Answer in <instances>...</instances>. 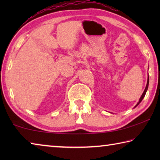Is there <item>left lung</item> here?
I'll list each match as a JSON object with an SVG mask.
<instances>
[{
  "instance_id": "left-lung-1",
  "label": "left lung",
  "mask_w": 160,
  "mask_h": 160,
  "mask_svg": "<svg viewBox=\"0 0 160 160\" xmlns=\"http://www.w3.org/2000/svg\"><path fill=\"white\" fill-rule=\"evenodd\" d=\"M148 85H149V75H148V82H147V85H146V87H145V90H144V92H143V93L142 94V95H141V97H140V98L139 99V102L137 103V104L135 105V107H136L138 105L140 102H142V100L143 99V98H144V97H145V94H146V92H147V90H148Z\"/></svg>"
}]
</instances>
